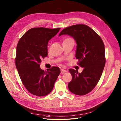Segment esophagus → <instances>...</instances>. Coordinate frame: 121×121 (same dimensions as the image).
I'll list each match as a JSON object with an SVG mask.
<instances>
[{"label":"esophagus","mask_w":121,"mask_h":121,"mask_svg":"<svg viewBox=\"0 0 121 121\" xmlns=\"http://www.w3.org/2000/svg\"><path fill=\"white\" fill-rule=\"evenodd\" d=\"M67 71L66 70H65V69H61V73L62 74H63L64 73H66Z\"/></svg>","instance_id":"obj_1"}]
</instances>
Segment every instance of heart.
<instances>
[{"instance_id": "obj_1", "label": "heart", "mask_w": 121, "mask_h": 121, "mask_svg": "<svg viewBox=\"0 0 121 121\" xmlns=\"http://www.w3.org/2000/svg\"><path fill=\"white\" fill-rule=\"evenodd\" d=\"M74 42V41L71 38H67L64 40V41L63 42Z\"/></svg>"}]
</instances>
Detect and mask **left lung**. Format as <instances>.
Returning <instances> with one entry per match:
<instances>
[{
    "mask_svg": "<svg viewBox=\"0 0 121 121\" xmlns=\"http://www.w3.org/2000/svg\"><path fill=\"white\" fill-rule=\"evenodd\" d=\"M68 35L77 43L76 59L83 70L78 73L71 69L72 79L68 84L69 90L75 95H86L95 87L102 74L105 64V48L101 38L86 25L76 24L66 27L59 34Z\"/></svg>",
    "mask_w": 121,
    "mask_h": 121,
    "instance_id": "1",
    "label": "left lung"
}]
</instances>
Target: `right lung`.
Returning <instances> with one entry per match:
<instances>
[{
  "mask_svg": "<svg viewBox=\"0 0 121 121\" xmlns=\"http://www.w3.org/2000/svg\"><path fill=\"white\" fill-rule=\"evenodd\" d=\"M60 28L29 29L19 40L16 49V66L23 85L32 94L42 97L52 90L60 73L58 67L44 71L40 67L41 59L48 55L49 40Z\"/></svg>",
  "mask_w": 121,
  "mask_h": 121,
  "instance_id": "add662e5",
  "label": "right lung"
}]
</instances>
